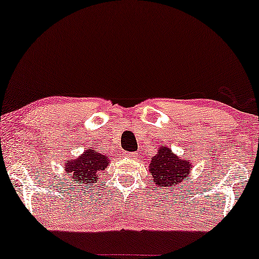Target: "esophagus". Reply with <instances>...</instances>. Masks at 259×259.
Returning <instances> with one entry per match:
<instances>
[{
  "instance_id": "1",
  "label": "esophagus",
  "mask_w": 259,
  "mask_h": 259,
  "mask_svg": "<svg viewBox=\"0 0 259 259\" xmlns=\"http://www.w3.org/2000/svg\"><path fill=\"white\" fill-rule=\"evenodd\" d=\"M123 157L132 159V158H136L137 153H134V152H125V153H123Z\"/></svg>"
}]
</instances>
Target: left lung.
<instances>
[{
	"instance_id": "1",
	"label": "left lung",
	"mask_w": 259,
	"mask_h": 259,
	"mask_svg": "<svg viewBox=\"0 0 259 259\" xmlns=\"http://www.w3.org/2000/svg\"><path fill=\"white\" fill-rule=\"evenodd\" d=\"M191 169L186 159L177 158L169 147H160L150 163L151 181L158 187L179 186Z\"/></svg>"
}]
</instances>
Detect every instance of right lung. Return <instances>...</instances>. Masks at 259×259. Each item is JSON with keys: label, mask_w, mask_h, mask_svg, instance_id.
<instances>
[{"label": "right lung", "mask_w": 259, "mask_h": 259, "mask_svg": "<svg viewBox=\"0 0 259 259\" xmlns=\"http://www.w3.org/2000/svg\"><path fill=\"white\" fill-rule=\"evenodd\" d=\"M65 164V170L71 181L93 186L92 183H96L100 174L108 166L109 160L97 151L88 150L76 160H68Z\"/></svg>", "instance_id": "add662e5"}]
</instances>
